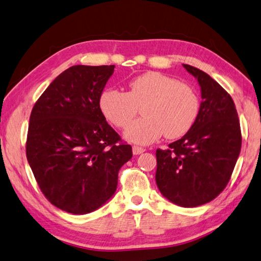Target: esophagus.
Masks as SVG:
<instances>
[{
	"instance_id": "obj_1",
	"label": "esophagus",
	"mask_w": 261,
	"mask_h": 261,
	"mask_svg": "<svg viewBox=\"0 0 261 261\" xmlns=\"http://www.w3.org/2000/svg\"><path fill=\"white\" fill-rule=\"evenodd\" d=\"M145 152V149L140 146H133V154L134 155H140L142 153Z\"/></svg>"
}]
</instances>
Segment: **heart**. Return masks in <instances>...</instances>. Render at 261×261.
Wrapping results in <instances>:
<instances>
[{
    "mask_svg": "<svg viewBox=\"0 0 261 261\" xmlns=\"http://www.w3.org/2000/svg\"><path fill=\"white\" fill-rule=\"evenodd\" d=\"M99 107L108 121L124 128L142 107V118L127 127V141L148 145L164 134L181 137L191 129L200 112V101L192 87L158 71H148L129 83V91L106 89Z\"/></svg>",
    "mask_w": 261,
    "mask_h": 261,
    "instance_id": "1",
    "label": "heart"
}]
</instances>
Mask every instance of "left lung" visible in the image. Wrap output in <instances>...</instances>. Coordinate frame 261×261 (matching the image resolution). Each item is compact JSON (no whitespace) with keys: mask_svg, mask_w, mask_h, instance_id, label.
<instances>
[{"mask_svg":"<svg viewBox=\"0 0 261 261\" xmlns=\"http://www.w3.org/2000/svg\"><path fill=\"white\" fill-rule=\"evenodd\" d=\"M201 88L200 112L194 125L167 149L156 150L155 179L172 203L194 207L222 192L241 149V130L232 98L209 74L183 65Z\"/></svg>","mask_w":261,"mask_h":261,"instance_id":"left-lung-1","label":"left lung"}]
</instances>
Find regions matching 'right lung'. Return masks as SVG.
Segmentation results:
<instances>
[{"mask_svg": "<svg viewBox=\"0 0 261 261\" xmlns=\"http://www.w3.org/2000/svg\"><path fill=\"white\" fill-rule=\"evenodd\" d=\"M114 68H68L31 112L28 162L45 198L69 213H90L105 204L117 189L120 167L133 156L99 107Z\"/></svg>", "mask_w": 261, "mask_h": 261, "instance_id": "right-lung-1", "label": "right lung"}]
</instances>
